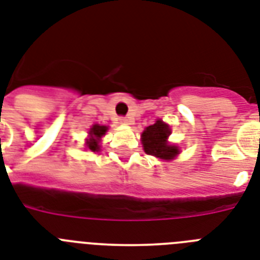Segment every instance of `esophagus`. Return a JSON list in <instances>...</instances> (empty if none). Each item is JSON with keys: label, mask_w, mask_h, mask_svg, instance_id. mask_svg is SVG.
I'll list each match as a JSON object with an SVG mask.
<instances>
[{"label": "esophagus", "mask_w": 260, "mask_h": 260, "mask_svg": "<svg viewBox=\"0 0 260 260\" xmlns=\"http://www.w3.org/2000/svg\"><path fill=\"white\" fill-rule=\"evenodd\" d=\"M120 123H121V124H131V123H132V119L123 116V117H120Z\"/></svg>", "instance_id": "obj_1"}]
</instances>
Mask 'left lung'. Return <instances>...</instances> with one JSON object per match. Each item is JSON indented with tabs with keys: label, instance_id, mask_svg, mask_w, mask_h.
Here are the masks:
<instances>
[{
	"label": "left lung",
	"instance_id": "obj_1",
	"mask_svg": "<svg viewBox=\"0 0 260 260\" xmlns=\"http://www.w3.org/2000/svg\"><path fill=\"white\" fill-rule=\"evenodd\" d=\"M171 135V128L161 120L147 126L141 135L144 150L150 156H156L162 160H172L178 154V148L169 145L167 141Z\"/></svg>",
	"mask_w": 260,
	"mask_h": 260
}]
</instances>
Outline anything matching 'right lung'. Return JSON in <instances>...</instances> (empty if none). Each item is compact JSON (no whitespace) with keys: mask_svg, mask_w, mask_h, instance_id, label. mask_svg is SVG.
Here are the masks:
<instances>
[{"mask_svg":"<svg viewBox=\"0 0 260 260\" xmlns=\"http://www.w3.org/2000/svg\"><path fill=\"white\" fill-rule=\"evenodd\" d=\"M107 126L104 125H99V124H95V125H92V128H91V131H89V139L87 140V148H88L89 150H92V152H96V150H99V140L100 137L103 136V135H106L107 132Z\"/></svg>","mask_w":260,"mask_h":260,"instance_id":"obj_1","label":"right lung"}]
</instances>
